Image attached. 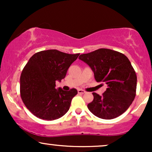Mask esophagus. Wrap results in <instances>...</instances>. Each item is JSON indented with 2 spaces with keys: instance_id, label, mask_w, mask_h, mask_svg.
Masks as SVG:
<instances>
[{
  "instance_id": "obj_1",
  "label": "esophagus",
  "mask_w": 152,
  "mask_h": 152,
  "mask_svg": "<svg viewBox=\"0 0 152 152\" xmlns=\"http://www.w3.org/2000/svg\"><path fill=\"white\" fill-rule=\"evenodd\" d=\"M85 92H86V91H85L84 90H82V89H78V93L80 94H84Z\"/></svg>"
}]
</instances>
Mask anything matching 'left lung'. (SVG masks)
<instances>
[{"label":"left lung","mask_w":152,"mask_h":152,"mask_svg":"<svg viewBox=\"0 0 152 152\" xmlns=\"http://www.w3.org/2000/svg\"><path fill=\"white\" fill-rule=\"evenodd\" d=\"M79 59L90 66L96 81L107 85L102 96L93 93L94 100L88 104L91 112L103 119H112L124 113L137 90V75L129 58L116 50L100 48L81 54Z\"/></svg>","instance_id":"1"}]
</instances>
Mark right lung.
<instances>
[{"label":"right lung","instance_id":"1","mask_svg":"<svg viewBox=\"0 0 152 152\" xmlns=\"http://www.w3.org/2000/svg\"><path fill=\"white\" fill-rule=\"evenodd\" d=\"M78 56L56 49L42 50L33 55L24 66L20 78V96L26 108L36 117L53 121L69 111L77 90L56 89V81L65 78Z\"/></svg>","mask_w":152,"mask_h":152}]
</instances>
